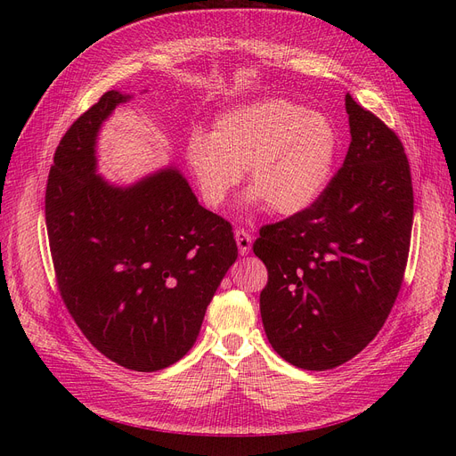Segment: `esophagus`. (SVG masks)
Segmentation results:
<instances>
[{"label":"esophagus","mask_w":456,"mask_h":456,"mask_svg":"<svg viewBox=\"0 0 456 456\" xmlns=\"http://www.w3.org/2000/svg\"><path fill=\"white\" fill-rule=\"evenodd\" d=\"M233 236H236V243H238V249L241 255H247L251 251V245H253V236L245 228H236L233 232Z\"/></svg>","instance_id":"34e87169"}]
</instances>
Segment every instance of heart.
<instances>
[{
  "instance_id": "1",
  "label": "heart",
  "mask_w": 456,
  "mask_h": 456,
  "mask_svg": "<svg viewBox=\"0 0 456 456\" xmlns=\"http://www.w3.org/2000/svg\"><path fill=\"white\" fill-rule=\"evenodd\" d=\"M337 151L338 133L325 114L268 99L218 116L211 134L191 131L184 158L209 209L224 205L247 167L251 200L293 215L320 198Z\"/></svg>"
}]
</instances>
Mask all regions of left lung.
I'll return each instance as SVG.
<instances>
[{"instance_id":"left-lung-1","label":"left lung","mask_w":456,"mask_h":456,"mask_svg":"<svg viewBox=\"0 0 456 456\" xmlns=\"http://www.w3.org/2000/svg\"><path fill=\"white\" fill-rule=\"evenodd\" d=\"M352 142L305 211L253 243L268 283L260 315L285 362L327 370L379 335L403 283L412 230L411 167L394 129L346 94Z\"/></svg>"}]
</instances>
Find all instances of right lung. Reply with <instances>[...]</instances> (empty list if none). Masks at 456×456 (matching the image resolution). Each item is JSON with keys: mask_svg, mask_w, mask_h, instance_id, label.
I'll return each mask as SVG.
<instances>
[{"mask_svg": "<svg viewBox=\"0 0 456 456\" xmlns=\"http://www.w3.org/2000/svg\"><path fill=\"white\" fill-rule=\"evenodd\" d=\"M123 101L104 93L64 133L45 224L59 293L81 333L114 363L151 372L194 346L238 245L228 220L201 207L175 169L131 188L94 175L96 133Z\"/></svg>", "mask_w": 456, "mask_h": 456, "instance_id": "right-lung-1", "label": "right lung"}]
</instances>
